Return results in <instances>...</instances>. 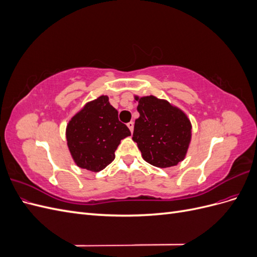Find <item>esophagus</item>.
I'll list each match as a JSON object with an SVG mask.
<instances>
[{
    "label": "esophagus",
    "mask_w": 257,
    "mask_h": 257,
    "mask_svg": "<svg viewBox=\"0 0 257 257\" xmlns=\"http://www.w3.org/2000/svg\"><path fill=\"white\" fill-rule=\"evenodd\" d=\"M127 127L130 128V131H131V133H133V130H134V122H128L127 123Z\"/></svg>",
    "instance_id": "esophagus-1"
}]
</instances>
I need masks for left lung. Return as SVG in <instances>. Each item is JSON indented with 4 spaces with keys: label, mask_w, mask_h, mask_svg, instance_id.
I'll list each match as a JSON object with an SVG mask.
<instances>
[{
    "label": "left lung",
    "mask_w": 257,
    "mask_h": 257,
    "mask_svg": "<svg viewBox=\"0 0 257 257\" xmlns=\"http://www.w3.org/2000/svg\"><path fill=\"white\" fill-rule=\"evenodd\" d=\"M133 141L143 159L160 168L177 165L184 160L192 137L191 122L181 109L153 95L139 97Z\"/></svg>",
    "instance_id": "8db88e82"
}]
</instances>
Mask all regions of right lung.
Instances as JSON below:
<instances>
[{
  "mask_svg": "<svg viewBox=\"0 0 257 257\" xmlns=\"http://www.w3.org/2000/svg\"><path fill=\"white\" fill-rule=\"evenodd\" d=\"M128 127L119 121L118 110L107 95L85 104L66 126V141L76 165L97 173L114 160V151Z\"/></svg>",
  "mask_w": 257,
  "mask_h": 257,
  "instance_id": "right-lung-1",
  "label": "right lung"
}]
</instances>
